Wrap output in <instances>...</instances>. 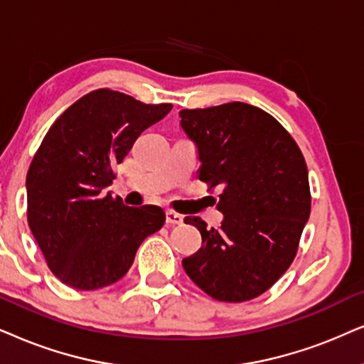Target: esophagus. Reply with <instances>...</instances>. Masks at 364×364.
Listing matches in <instances>:
<instances>
[{"instance_id": "34e87169", "label": "esophagus", "mask_w": 364, "mask_h": 364, "mask_svg": "<svg viewBox=\"0 0 364 364\" xmlns=\"http://www.w3.org/2000/svg\"><path fill=\"white\" fill-rule=\"evenodd\" d=\"M166 223L169 225H181L183 223V216L179 213H174V211H166Z\"/></svg>"}]
</instances>
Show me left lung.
I'll use <instances>...</instances> for the list:
<instances>
[{
    "label": "left lung",
    "instance_id": "8db88e82",
    "mask_svg": "<svg viewBox=\"0 0 364 364\" xmlns=\"http://www.w3.org/2000/svg\"><path fill=\"white\" fill-rule=\"evenodd\" d=\"M181 129L195 142L198 178L222 186L216 205L222 227L201 233V248L183 269L216 301H250L277 282L296 257L311 213L304 156L285 129L259 107L230 102L179 112Z\"/></svg>",
    "mask_w": 364,
    "mask_h": 364
}]
</instances>
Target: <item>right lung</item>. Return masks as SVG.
<instances>
[{
  "instance_id": "obj_1",
  "label": "right lung",
  "mask_w": 364,
  "mask_h": 364,
  "mask_svg": "<svg viewBox=\"0 0 364 364\" xmlns=\"http://www.w3.org/2000/svg\"><path fill=\"white\" fill-rule=\"evenodd\" d=\"M171 109L99 89L72 104L41 141L26 174L28 225L63 284L95 291L117 282L166 222L159 206H126L104 188L141 132Z\"/></svg>"
}]
</instances>
